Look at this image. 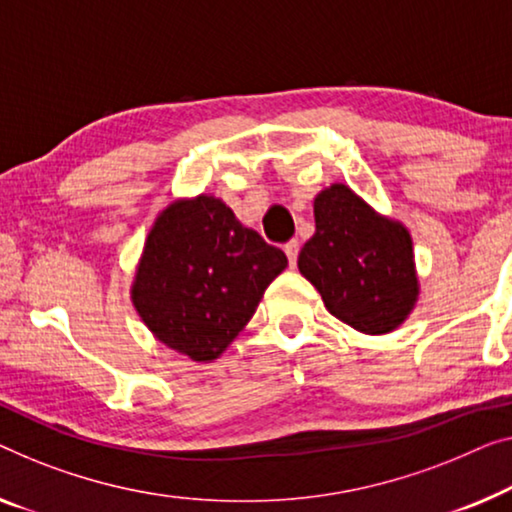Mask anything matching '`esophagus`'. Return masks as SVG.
<instances>
[{
  "label": "esophagus",
  "instance_id": "obj_1",
  "mask_svg": "<svg viewBox=\"0 0 512 512\" xmlns=\"http://www.w3.org/2000/svg\"><path fill=\"white\" fill-rule=\"evenodd\" d=\"M299 250H301V243L296 241V239H292V241H287L285 243V255H287V259H289V264H296V257H299Z\"/></svg>",
  "mask_w": 512,
  "mask_h": 512
}]
</instances>
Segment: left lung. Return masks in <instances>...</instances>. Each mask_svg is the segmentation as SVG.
<instances>
[{"instance_id": "1", "label": "left lung", "mask_w": 512, "mask_h": 512, "mask_svg": "<svg viewBox=\"0 0 512 512\" xmlns=\"http://www.w3.org/2000/svg\"><path fill=\"white\" fill-rule=\"evenodd\" d=\"M299 271L333 317L365 335L398 329L421 294L407 227L345 183L317 193L315 234L301 248Z\"/></svg>"}]
</instances>
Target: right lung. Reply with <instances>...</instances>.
I'll use <instances>...</instances> for the list:
<instances>
[{"label": "right lung", "mask_w": 512, "mask_h": 512, "mask_svg": "<svg viewBox=\"0 0 512 512\" xmlns=\"http://www.w3.org/2000/svg\"><path fill=\"white\" fill-rule=\"evenodd\" d=\"M287 266L280 248L213 195L174 200L144 241L131 301L158 342L211 363L255 315Z\"/></svg>", "instance_id": "obj_1"}]
</instances>
